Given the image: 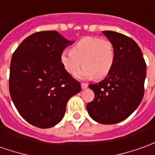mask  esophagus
Wrapping results in <instances>:
<instances>
[{"mask_svg": "<svg viewBox=\"0 0 155 155\" xmlns=\"http://www.w3.org/2000/svg\"><path fill=\"white\" fill-rule=\"evenodd\" d=\"M87 86H88V85H87V84H86V83H81L82 89H86V88H87Z\"/></svg>", "mask_w": 155, "mask_h": 155, "instance_id": "34e87169", "label": "esophagus"}]
</instances>
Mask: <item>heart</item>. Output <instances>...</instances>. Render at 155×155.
Returning <instances> with one entry per match:
<instances>
[{"mask_svg": "<svg viewBox=\"0 0 155 155\" xmlns=\"http://www.w3.org/2000/svg\"><path fill=\"white\" fill-rule=\"evenodd\" d=\"M61 63L70 74L77 72L83 64L84 68L76 74L79 79H103L108 75L114 62L112 43L104 39L84 37L72 47L71 51L61 53Z\"/></svg>", "mask_w": 155, "mask_h": 155, "instance_id": "heart-1", "label": "heart"}]
</instances>
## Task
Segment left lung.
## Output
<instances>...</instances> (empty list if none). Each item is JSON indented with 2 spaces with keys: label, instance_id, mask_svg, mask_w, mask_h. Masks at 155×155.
<instances>
[{
  "label": "left lung",
  "instance_id": "1",
  "mask_svg": "<svg viewBox=\"0 0 155 155\" xmlns=\"http://www.w3.org/2000/svg\"><path fill=\"white\" fill-rule=\"evenodd\" d=\"M102 33L113 45L114 62L102 81L89 85L95 97L86 109L92 120L109 125L126 120L141 104L146 64L140 47L131 38L114 31Z\"/></svg>",
  "mask_w": 155,
  "mask_h": 155
}]
</instances>
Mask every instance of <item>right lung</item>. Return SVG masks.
Returning a JSON list of instances; mask_svg holds the SVG:
<instances>
[{"label": "right lung", "mask_w": 155, "mask_h": 155, "mask_svg": "<svg viewBox=\"0 0 155 155\" xmlns=\"http://www.w3.org/2000/svg\"><path fill=\"white\" fill-rule=\"evenodd\" d=\"M74 42L57 31L37 32L25 39L12 57L11 98L32 126L50 128L58 124L69 98L81 90V83L65 70L60 59Z\"/></svg>", "instance_id": "1"}]
</instances>
